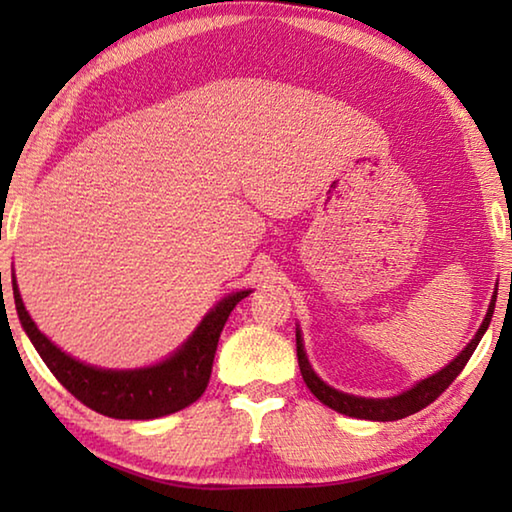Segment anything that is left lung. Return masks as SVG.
<instances>
[{
  "label": "left lung",
  "instance_id": "obj_1",
  "mask_svg": "<svg viewBox=\"0 0 512 512\" xmlns=\"http://www.w3.org/2000/svg\"><path fill=\"white\" fill-rule=\"evenodd\" d=\"M495 300H497V293L495 298H492L490 307H488V314H485L483 323L479 327V332H476L474 339L467 343V348L458 354V357L445 366L436 375H431L429 379H422L420 384H415L411 391H406L397 397H388V400H366V397H354V395H345L341 391H336V388L327 386L325 381H320L316 377V372L311 370L309 361L305 357V350H302V341H300V334L296 332V350H298V366L302 372V379H305V384L311 393H314L320 402L329 409L339 411L343 415H350V418H359V420H379V422H391V420H402L406 415H413L422 411L424 406H429L431 402H436L440 395H443L449 384L461 375L465 363L470 361V357L476 350V345H479L481 336L485 334V329H488L490 320H492V311H495Z\"/></svg>",
  "mask_w": 512,
  "mask_h": 512
}]
</instances>
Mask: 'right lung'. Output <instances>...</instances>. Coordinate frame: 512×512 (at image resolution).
Wrapping results in <instances>:
<instances>
[{
	"mask_svg": "<svg viewBox=\"0 0 512 512\" xmlns=\"http://www.w3.org/2000/svg\"><path fill=\"white\" fill-rule=\"evenodd\" d=\"M250 291L232 293L203 318L173 357L144 370H99L60 352L33 323L13 280L17 316L47 368L76 400L117 420H151L185 409L205 393L225 320Z\"/></svg>",
	"mask_w": 512,
	"mask_h": 512,
	"instance_id": "right-lung-1",
	"label": "right lung"
}]
</instances>
